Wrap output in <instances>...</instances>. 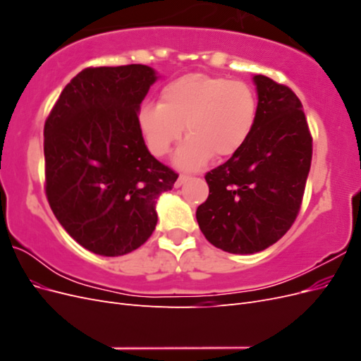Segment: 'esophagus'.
<instances>
[{"label": "esophagus", "mask_w": 361, "mask_h": 361, "mask_svg": "<svg viewBox=\"0 0 361 361\" xmlns=\"http://www.w3.org/2000/svg\"><path fill=\"white\" fill-rule=\"evenodd\" d=\"M190 179V176H188V174H179V178H178V180H176V183H174V187H176V188H179L180 187V185H183L185 182H187Z\"/></svg>", "instance_id": "obj_1"}]
</instances>
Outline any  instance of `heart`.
I'll use <instances>...</instances> for the list:
<instances>
[{
	"label": "heart",
	"mask_w": 361,
	"mask_h": 361,
	"mask_svg": "<svg viewBox=\"0 0 361 361\" xmlns=\"http://www.w3.org/2000/svg\"><path fill=\"white\" fill-rule=\"evenodd\" d=\"M259 101L245 81L207 73H187L162 87L159 104L138 111V126L149 150L164 157L185 130L190 135L174 162L195 170L209 161L236 155L253 135Z\"/></svg>",
	"instance_id": "1"
}]
</instances>
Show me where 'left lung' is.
<instances>
[{"label": "left lung", "mask_w": 361, "mask_h": 361, "mask_svg": "<svg viewBox=\"0 0 361 361\" xmlns=\"http://www.w3.org/2000/svg\"><path fill=\"white\" fill-rule=\"evenodd\" d=\"M259 116L248 143L206 173L209 195L195 218L204 238L233 255L276 244L297 218L312 164L301 101L288 85L255 75Z\"/></svg>", "instance_id": "obj_1"}]
</instances>
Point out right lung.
<instances>
[{"label": "right lung", "instance_id": "obj_1", "mask_svg": "<svg viewBox=\"0 0 361 361\" xmlns=\"http://www.w3.org/2000/svg\"><path fill=\"white\" fill-rule=\"evenodd\" d=\"M157 72L87 68L64 87L43 129L45 192L59 223L101 256H123L155 231L157 199L179 174L147 150L140 104Z\"/></svg>", "mask_w": 361, "mask_h": 361}]
</instances>
